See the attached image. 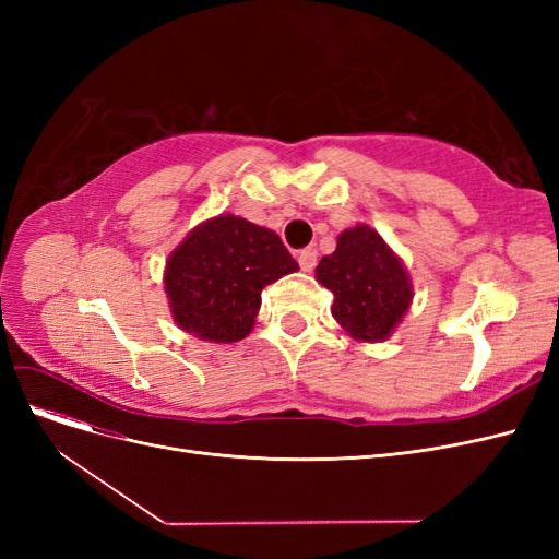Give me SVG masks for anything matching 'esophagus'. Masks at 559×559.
Instances as JSON below:
<instances>
[{
	"label": "esophagus",
	"instance_id": "1",
	"mask_svg": "<svg viewBox=\"0 0 559 559\" xmlns=\"http://www.w3.org/2000/svg\"><path fill=\"white\" fill-rule=\"evenodd\" d=\"M298 263L302 273H310V270L317 265V251L314 249H302L298 253Z\"/></svg>",
	"mask_w": 559,
	"mask_h": 559
}]
</instances>
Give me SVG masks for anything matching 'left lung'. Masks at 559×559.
Wrapping results in <instances>:
<instances>
[{
  "label": "left lung",
  "mask_w": 559,
  "mask_h": 559,
  "mask_svg": "<svg viewBox=\"0 0 559 559\" xmlns=\"http://www.w3.org/2000/svg\"><path fill=\"white\" fill-rule=\"evenodd\" d=\"M314 277L333 294L331 314L352 341L382 343L413 306V282L399 253L368 224L337 235Z\"/></svg>",
  "instance_id": "1"
}]
</instances>
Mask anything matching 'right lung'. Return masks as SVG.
Segmentation results:
<instances>
[{
  "label": "right lung",
  "mask_w": 559,
  "mask_h": 559,
  "mask_svg": "<svg viewBox=\"0 0 559 559\" xmlns=\"http://www.w3.org/2000/svg\"><path fill=\"white\" fill-rule=\"evenodd\" d=\"M280 235L235 214L198 224L165 263L175 324L207 343H238L257 324L261 292L296 273Z\"/></svg>",
  "instance_id": "right-lung-1"
}]
</instances>
